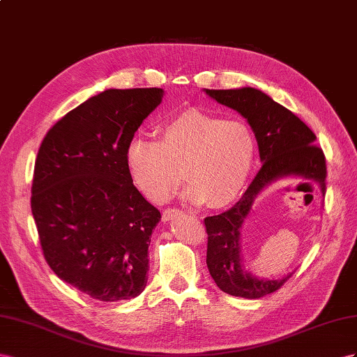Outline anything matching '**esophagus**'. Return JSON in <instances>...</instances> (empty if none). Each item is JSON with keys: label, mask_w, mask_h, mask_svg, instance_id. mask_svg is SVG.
<instances>
[{"label": "esophagus", "mask_w": 357, "mask_h": 357, "mask_svg": "<svg viewBox=\"0 0 357 357\" xmlns=\"http://www.w3.org/2000/svg\"><path fill=\"white\" fill-rule=\"evenodd\" d=\"M181 211L179 209H176V208H169V209H166L165 212H162V221H170V220H173L175 217H178V215H181Z\"/></svg>", "instance_id": "1"}]
</instances>
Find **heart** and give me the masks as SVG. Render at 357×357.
Here are the masks:
<instances>
[{"label": "heart", "instance_id": "obj_1", "mask_svg": "<svg viewBox=\"0 0 357 357\" xmlns=\"http://www.w3.org/2000/svg\"><path fill=\"white\" fill-rule=\"evenodd\" d=\"M160 142L135 136L126 165L135 185L155 203L172 197L181 172L188 184L184 197L224 208L245 188L256 157V140L243 121L221 119L197 109L182 112L158 130Z\"/></svg>", "mask_w": 357, "mask_h": 357}]
</instances>
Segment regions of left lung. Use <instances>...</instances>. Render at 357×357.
Masks as SVG:
<instances>
[{"instance_id": "1", "label": "left lung", "mask_w": 357, "mask_h": 357, "mask_svg": "<svg viewBox=\"0 0 357 357\" xmlns=\"http://www.w3.org/2000/svg\"><path fill=\"white\" fill-rule=\"evenodd\" d=\"M220 105L236 110L247 119L257 139L261 169L242 199L220 215L206 217V264L217 286L231 296L259 299L277 291L293 272L278 280L259 278L241 256V231L257 196L273 182L296 176L312 179L326 192V160L310 127L289 109L256 88L205 89Z\"/></svg>"}]
</instances>
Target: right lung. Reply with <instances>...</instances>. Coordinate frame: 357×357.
<instances>
[{
    "instance_id": "obj_1",
    "label": "right lung",
    "mask_w": 357,
    "mask_h": 357,
    "mask_svg": "<svg viewBox=\"0 0 357 357\" xmlns=\"http://www.w3.org/2000/svg\"><path fill=\"white\" fill-rule=\"evenodd\" d=\"M162 94L106 89L61 118L38 149L31 211L43 256L58 278L101 302L146 287L161 213L133 185L126 149Z\"/></svg>"
}]
</instances>
